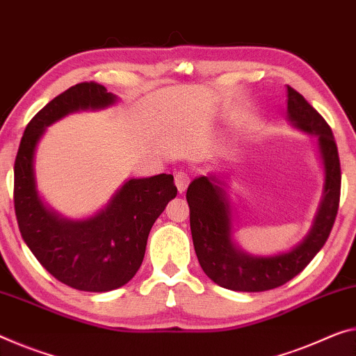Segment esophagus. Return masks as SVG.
<instances>
[{"label": "esophagus", "mask_w": 356, "mask_h": 356, "mask_svg": "<svg viewBox=\"0 0 356 356\" xmlns=\"http://www.w3.org/2000/svg\"><path fill=\"white\" fill-rule=\"evenodd\" d=\"M189 175L186 173V172H177L175 173V184H177V189H178V193L179 194H183L186 189H188V186H189Z\"/></svg>", "instance_id": "1"}]
</instances>
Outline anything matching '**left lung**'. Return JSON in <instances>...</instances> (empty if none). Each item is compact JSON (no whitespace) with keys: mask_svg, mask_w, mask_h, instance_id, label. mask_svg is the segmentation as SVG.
Listing matches in <instances>:
<instances>
[{"mask_svg":"<svg viewBox=\"0 0 356 356\" xmlns=\"http://www.w3.org/2000/svg\"><path fill=\"white\" fill-rule=\"evenodd\" d=\"M286 119L293 129L316 138L323 168V191L310 231L291 250L261 256L245 251L234 238V209L226 177L209 173L189 184L191 234L199 264L216 285L232 291L259 293L285 285L307 267L326 243L336 221L341 197V163L334 136L307 100L286 87Z\"/></svg>","mask_w":356,"mask_h":356,"instance_id":"8db88e82","label":"left lung"}]
</instances>
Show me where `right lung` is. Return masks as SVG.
Listing matches in <instances>:
<instances>
[{
	"label": "right lung",
	"instance_id": "add662e5",
	"mask_svg": "<svg viewBox=\"0 0 356 356\" xmlns=\"http://www.w3.org/2000/svg\"><path fill=\"white\" fill-rule=\"evenodd\" d=\"M118 100L97 83L70 87L26 125L14 163V207L22 238L51 275L81 291L106 293L132 280L143 262L152 224L177 197L173 175L161 173L127 179L100 211L83 220L65 218L42 200L35 157L49 125Z\"/></svg>",
	"mask_w": 356,
	"mask_h": 356
}]
</instances>
